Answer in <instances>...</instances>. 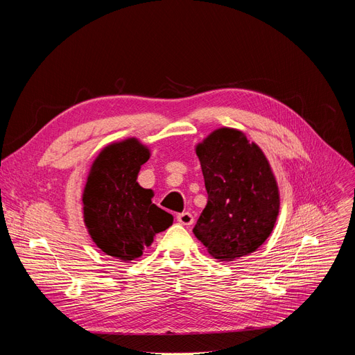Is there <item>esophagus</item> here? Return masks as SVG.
<instances>
[{"mask_svg":"<svg viewBox=\"0 0 355 355\" xmlns=\"http://www.w3.org/2000/svg\"><path fill=\"white\" fill-rule=\"evenodd\" d=\"M177 220L181 223L182 226H191L193 223H194V217H193V214L189 213V211H184V213L178 214V216H177Z\"/></svg>","mask_w":355,"mask_h":355,"instance_id":"34e87169","label":"esophagus"}]
</instances>
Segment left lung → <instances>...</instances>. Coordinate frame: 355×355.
<instances>
[{"mask_svg":"<svg viewBox=\"0 0 355 355\" xmlns=\"http://www.w3.org/2000/svg\"><path fill=\"white\" fill-rule=\"evenodd\" d=\"M209 194L196 237L221 262L248 256L272 234L281 196L260 146L234 128L214 129L196 145Z\"/></svg>","mask_w":355,"mask_h":355,"instance_id":"obj_1","label":"left lung"}]
</instances>
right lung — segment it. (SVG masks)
Returning a JSON list of instances; mask_svg holds the SVG:
<instances>
[{
  "mask_svg": "<svg viewBox=\"0 0 355 355\" xmlns=\"http://www.w3.org/2000/svg\"><path fill=\"white\" fill-rule=\"evenodd\" d=\"M151 149L130 137L107 144L92 162L82 194L90 239L107 256L129 262L142 256L174 217L153 204L154 191L137 178Z\"/></svg>",
  "mask_w": 355,
  "mask_h": 355,
  "instance_id": "add662e5",
  "label": "right lung"
}]
</instances>
